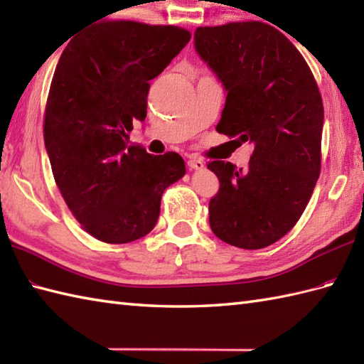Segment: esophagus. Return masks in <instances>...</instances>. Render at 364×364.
<instances>
[{"instance_id": "obj_1", "label": "esophagus", "mask_w": 364, "mask_h": 364, "mask_svg": "<svg viewBox=\"0 0 364 364\" xmlns=\"http://www.w3.org/2000/svg\"><path fill=\"white\" fill-rule=\"evenodd\" d=\"M188 167H189V168H194V170L203 168V167H205V162H203V159L192 156V158H189V159H188Z\"/></svg>"}]
</instances>
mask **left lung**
<instances>
[{"label": "left lung", "instance_id": "1", "mask_svg": "<svg viewBox=\"0 0 364 364\" xmlns=\"http://www.w3.org/2000/svg\"><path fill=\"white\" fill-rule=\"evenodd\" d=\"M196 48L228 92L215 129L255 146L245 170L208 162L220 184L211 230L239 249H264L296 225L321 173L318 82L289 38L262 21L200 26Z\"/></svg>", "mask_w": 364, "mask_h": 364}]
</instances>
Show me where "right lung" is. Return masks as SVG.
<instances>
[{
    "mask_svg": "<svg viewBox=\"0 0 364 364\" xmlns=\"http://www.w3.org/2000/svg\"><path fill=\"white\" fill-rule=\"evenodd\" d=\"M191 41L188 29L109 20L72 38L54 70L43 139L54 181L84 231L127 244L149 235L162 192L186 173L175 151L128 145L146 117L150 80Z\"/></svg>",
    "mask_w": 364,
    "mask_h": 364,
    "instance_id": "right-lung-1",
    "label": "right lung"
}]
</instances>
